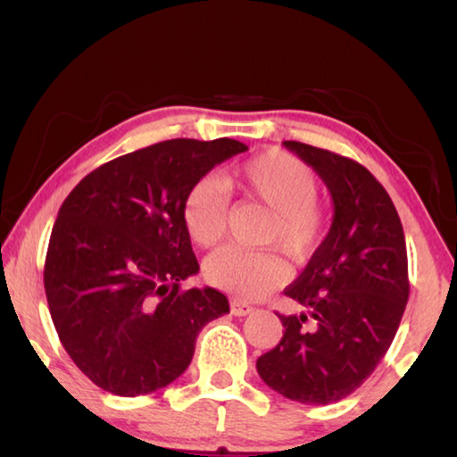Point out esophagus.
<instances>
[{"instance_id":"obj_1","label":"esophagus","mask_w":457,"mask_h":457,"mask_svg":"<svg viewBox=\"0 0 457 457\" xmlns=\"http://www.w3.org/2000/svg\"><path fill=\"white\" fill-rule=\"evenodd\" d=\"M253 311H255V308H253L249 302L237 300V298L230 302V312H233L235 317H247V314H251Z\"/></svg>"}]
</instances>
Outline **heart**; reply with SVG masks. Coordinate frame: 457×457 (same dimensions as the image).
Wrapping results in <instances>:
<instances>
[{
  "label": "heart",
  "mask_w": 457,
  "mask_h": 457,
  "mask_svg": "<svg viewBox=\"0 0 457 457\" xmlns=\"http://www.w3.org/2000/svg\"><path fill=\"white\" fill-rule=\"evenodd\" d=\"M227 184L245 198L271 210L263 243L287 257L306 259L319 247L327 230V208L317 198V178L311 167L284 151H265L227 175ZM181 216L189 238L210 249L222 241L228 222V189L220 179L202 178L187 189ZM210 286L238 298H257L287 278L286 263L271 251L227 247L204 263Z\"/></svg>",
  "instance_id": "b5f03b06"
}]
</instances>
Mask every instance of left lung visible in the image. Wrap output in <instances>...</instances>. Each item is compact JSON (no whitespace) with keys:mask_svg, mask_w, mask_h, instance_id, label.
<instances>
[{"mask_svg":"<svg viewBox=\"0 0 457 457\" xmlns=\"http://www.w3.org/2000/svg\"><path fill=\"white\" fill-rule=\"evenodd\" d=\"M333 198V222L304 271L284 290L304 308L278 314L282 341L257 360L262 380L302 404H331L368 380L409 300L404 230L390 195L353 159L296 140Z\"/></svg>","mask_w":457,"mask_h":457,"instance_id":"8db88e82","label":"left lung"}]
</instances>
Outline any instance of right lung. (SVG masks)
<instances>
[{"label":"right lung","instance_id":"right-lung-1","mask_svg":"<svg viewBox=\"0 0 457 457\" xmlns=\"http://www.w3.org/2000/svg\"><path fill=\"white\" fill-rule=\"evenodd\" d=\"M247 151L233 138H173L86 175L54 220L45 292L59 339L102 390L140 396L184 374L198 333L228 312L198 273L181 206L214 165Z\"/></svg>","mask_w":457,"mask_h":457}]
</instances>
